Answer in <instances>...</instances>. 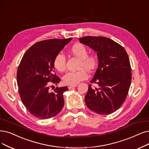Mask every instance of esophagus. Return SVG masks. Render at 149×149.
I'll return each mask as SVG.
<instances>
[{
    "label": "esophagus",
    "mask_w": 149,
    "mask_h": 149,
    "mask_svg": "<svg viewBox=\"0 0 149 149\" xmlns=\"http://www.w3.org/2000/svg\"><path fill=\"white\" fill-rule=\"evenodd\" d=\"M77 86V85H74V86H68V88H69V89H71V88H73V87H76Z\"/></svg>",
    "instance_id": "esophagus-1"
}]
</instances>
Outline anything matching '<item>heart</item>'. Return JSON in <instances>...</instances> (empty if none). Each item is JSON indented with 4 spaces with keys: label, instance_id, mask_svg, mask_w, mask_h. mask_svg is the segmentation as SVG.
Wrapping results in <instances>:
<instances>
[{
    "label": "heart",
    "instance_id": "obj_1",
    "mask_svg": "<svg viewBox=\"0 0 149 149\" xmlns=\"http://www.w3.org/2000/svg\"><path fill=\"white\" fill-rule=\"evenodd\" d=\"M71 52L77 57L81 59V67H84L88 70H92L97 65V58L94 56H88L87 47L81 43H76L71 48ZM55 68L60 72L63 71L66 68V58L62 52H59L56 56L54 60ZM87 71L82 69L78 71H69L62 78L64 84L68 86L78 84L81 81L87 78Z\"/></svg>",
    "mask_w": 149,
    "mask_h": 149
}]
</instances>
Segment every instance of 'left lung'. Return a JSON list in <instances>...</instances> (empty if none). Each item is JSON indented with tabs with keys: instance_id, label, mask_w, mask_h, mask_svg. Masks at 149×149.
I'll use <instances>...</instances> for the list:
<instances>
[{
	"instance_id": "1",
	"label": "left lung",
	"mask_w": 149,
	"mask_h": 149,
	"mask_svg": "<svg viewBox=\"0 0 149 149\" xmlns=\"http://www.w3.org/2000/svg\"><path fill=\"white\" fill-rule=\"evenodd\" d=\"M80 43L97 52L98 67L88 84L85 103L97 114L108 115L117 110L125 100L132 81L129 57L123 47L112 40L104 37L87 36Z\"/></svg>"
}]
</instances>
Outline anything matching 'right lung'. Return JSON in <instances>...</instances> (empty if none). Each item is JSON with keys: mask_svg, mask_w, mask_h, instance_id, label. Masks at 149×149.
<instances>
[{"mask_svg": "<svg viewBox=\"0 0 149 149\" xmlns=\"http://www.w3.org/2000/svg\"><path fill=\"white\" fill-rule=\"evenodd\" d=\"M71 40L41 41L32 45L23 56L17 71L18 92L23 104L35 117L47 119L56 116L63 108V93L68 90V87H57L51 92L49 82L57 85L61 81L54 74V60Z\"/></svg>", "mask_w": 149, "mask_h": 149, "instance_id": "1", "label": "right lung"}]
</instances>
